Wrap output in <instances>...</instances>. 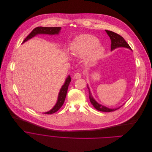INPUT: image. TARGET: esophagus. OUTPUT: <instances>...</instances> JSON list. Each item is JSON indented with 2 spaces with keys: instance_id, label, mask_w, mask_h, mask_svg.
<instances>
[{
  "instance_id": "1",
  "label": "esophagus",
  "mask_w": 152,
  "mask_h": 152,
  "mask_svg": "<svg viewBox=\"0 0 152 152\" xmlns=\"http://www.w3.org/2000/svg\"><path fill=\"white\" fill-rule=\"evenodd\" d=\"M81 73H79V72H77L76 74H75V75H74V78L75 79H79L80 78H81Z\"/></svg>"
}]
</instances>
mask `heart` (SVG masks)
<instances>
[{
	"label": "heart",
	"instance_id": "b5f03b06",
	"mask_svg": "<svg viewBox=\"0 0 152 152\" xmlns=\"http://www.w3.org/2000/svg\"><path fill=\"white\" fill-rule=\"evenodd\" d=\"M99 40L94 36L82 34L75 38L71 44V53L75 56H84L87 54L86 60L88 62H94L104 54V50L100 46Z\"/></svg>",
	"mask_w": 152,
	"mask_h": 152
}]
</instances>
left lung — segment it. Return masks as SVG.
Segmentation results:
<instances>
[{
    "instance_id": "obj_1",
    "label": "left lung",
    "mask_w": 152,
    "mask_h": 152,
    "mask_svg": "<svg viewBox=\"0 0 152 152\" xmlns=\"http://www.w3.org/2000/svg\"><path fill=\"white\" fill-rule=\"evenodd\" d=\"M105 32H107V34H108V35L109 36V37L110 38V39L111 41V50H113L116 48H118V47H125V48H129L130 50H131L130 46L129 45V44L126 42V41L124 39V38L121 37L120 35H119L118 34L114 33L112 31H110V30H105ZM88 92L90 94L89 96V98H90V102L92 103V104L94 105V107L98 111H103V112H111V111H115L117 110H118V108H120V107L117 108H114V109H111V108H108L105 106H103L99 104H98L92 96L90 92V89L88 87Z\"/></svg>"
}]
</instances>
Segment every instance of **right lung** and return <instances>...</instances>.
<instances>
[{"instance_id":"right-lung-1","label":"right lung","mask_w":152,"mask_h":152,"mask_svg":"<svg viewBox=\"0 0 152 152\" xmlns=\"http://www.w3.org/2000/svg\"><path fill=\"white\" fill-rule=\"evenodd\" d=\"M61 27H37L35 28L30 34L26 38V39L23 41V43L25 42L27 40L31 39L35 35L38 34H48V35H55L58 34ZM71 77L69 75L65 80V84L63 85L62 88H60V92L58 96L57 101L54 105V107L49 111L44 113V114H51L56 111H57L63 105L66 96L68 88L71 82Z\"/></svg>"}]
</instances>
